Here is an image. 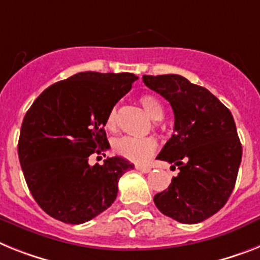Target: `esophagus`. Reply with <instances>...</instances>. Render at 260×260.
<instances>
[{"mask_svg":"<svg viewBox=\"0 0 260 260\" xmlns=\"http://www.w3.org/2000/svg\"><path fill=\"white\" fill-rule=\"evenodd\" d=\"M136 169H137V171L143 172V173H149V172H150L149 167H143V165H137Z\"/></svg>","mask_w":260,"mask_h":260,"instance_id":"esophagus-1","label":"esophagus"}]
</instances>
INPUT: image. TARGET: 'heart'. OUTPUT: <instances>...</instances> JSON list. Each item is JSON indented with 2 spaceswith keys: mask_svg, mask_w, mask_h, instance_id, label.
<instances>
[{
  "mask_svg": "<svg viewBox=\"0 0 260 260\" xmlns=\"http://www.w3.org/2000/svg\"><path fill=\"white\" fill-rule=\"evenodd\" d=\"M140 103L148 116L154 121H158L164 117V107L161 102L153 95H143L140 98ZM106 128L108 131H116L119 128V112L116 107L110 111L106 120ZM157 149V141L153 137L145 139H135V137H121L113 143V152L119 156L124 157L132 162L143 164L152 157Z\"/></svg>",
  "mask_w": 260,
  "mask_h": 260,
  "instance_id": "1",
  "label": "heart"
}]
</instances>
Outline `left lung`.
Masks as SVG:
<instances>
[{"label": "left lung", "instance_id": "1", "mask_svg": "<svg viewBox=\"0 0 260 260\" xmlns=\"http://www.w3.org/2000/svg\"><path fill=\"white\" fill-rule=\"evenodd\" d=\"M143 82L169 102L174 134L157 156L180 169L157 209L181 223H198L221 210L235 186L242 144L229 108L204 87L174 74L144 75Z\"/></svg>", "mask_w": 260, "mask_h": 260}]
</instances>
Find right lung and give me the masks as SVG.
I'll list each match as a JSON object with an SVG mask.
<instances>
[{
	"instance_id": "right-lung-1",
	"label": "right lung",
	"mask_w": 260,
	"mask_h": 260,
	"mask_svg": "<svg viewBox=\"0 0 260 260\" xmlns=\"http://www.w3.org/2000/svg\"><path fill=\"white\" fill-rule=\"evenodd\" d=\"M137 76L86 71L46 88L23 117L18 157L26 184L50 217L79 224L116 200L117 184L135 165L123 157L88 164L110 148L106 120Z\"/></svg>"
}]
</instances>
